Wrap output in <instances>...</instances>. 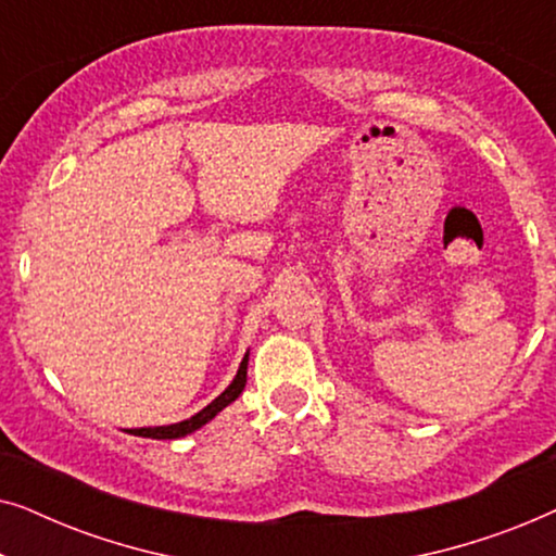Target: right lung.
Here are the masks:
<instances>
[{
    "label": "right lung",
    "instance_id": "obj_1",
    "mask_svg": "<svg viewBox=\"0 0 556 556\" xmlns=\"http://www.w3.org/2000/svg\"><path fill=\"white\" fill-rule=\"evenodd\" d=\"M245 382H248V354H245V359L240 362V369H238V375H235L232 384L227 387V390L219 394V397L212 400L207 407L189 417V420H181L177 425H164V428H136V430H128V432H131V435H141V438H151V440L185 438V435H189V432L200 430L204 422H210L212 417L219 413V409H225L227 405H230V402L238 400L240 392L245 390Z\"/></svg>",
    "mask_w": 556,
    "mask_h": 556
}]
</instances>
